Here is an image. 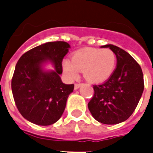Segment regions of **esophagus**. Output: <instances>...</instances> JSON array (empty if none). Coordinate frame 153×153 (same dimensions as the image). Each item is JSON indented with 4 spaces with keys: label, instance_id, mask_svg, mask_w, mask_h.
I'll return each instance as SVG.
<instances>
[{
    "label": "esophagus",
    "instance_id": "obj_1",
    "mask_svg": "<svg viewBox=\"0 0 153 153\" xmlns=\"http://www.w3.org/2000/svg\"><path fill=\"white\" fill-rule=\"evenodd\" d=\"M82 83H76L75 85H74V90H78V89L82 86Z\"/></svg>",
    "mask_w": 153,
    "mask_h": 153
}]
</instances>
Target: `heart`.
<instances>
[{
    "instance_id": "obj_1",
    "label": "heart",
    "mask_w": 153,
    "mask_h": 153,
    "mask_svg": "<svg viewBox=\"0 0 153 153\" xmlns=\"http://www.w3.org/2000/svg\"><path fill=\"white\" fill-rule=\"evenodd\" d=\"M115 67L116 55L109 48L80 49L73 53L71 60L66 59L62 63V71L69 79H77L79 71H83L84 78L94 83L107 80Z\"/></svg>"
}]
</instances>
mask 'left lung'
<instances>
[{
  "mask_svg": "<svg viewBox=\"0 0 153 153\" xmlns=\"http://www.w3.org/2000/svg\"><path fill=\"white\" fill-rule=\"evenodd\" d=\"M109 48L117 58V66L106 81L94 85V94L88 109L98 122L116 125L132 115L144 91V77L140 65L128 52L113 44Z\"/></svg>",
  "mask_w": 153,
  "mask_h": 153,
  "instance_id": "1",
  "label": "left lung"
}]
</instances>
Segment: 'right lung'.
<instances>
[{"instance_id":"right-lung-1","label":"right lung","mask_w":153,"mask_h":153,"mask_svg":"<svg viewBox=\"0 0 153 153\" xmlns=\"http://www.w3.org/2000/svg\"><path fill=\"white\" fill-rule=\"evenodd\" d=\"M71 48L67 42H48L20 58L12 79V91L21 115L38 126L55 123L64 112L74 84L63 83L62 61ZM51 63L53 70L44 66Z\"/></svg>"}]
</instances>
